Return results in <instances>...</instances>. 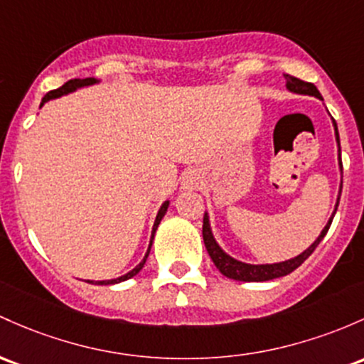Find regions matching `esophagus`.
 Here are the masks:
<instances>
[{"label": "esophagus", "instance_id": "1", "mask_svg": "<svg viewBox=\"0 0 364 364\" xmlns=\"http://www.w3.org/2000/svg\"><path fill=\"white\" fill-rule=\"evenodd\" d=\"M198 183H197V178H193V176H186L185 178V188H197Z\"/></svg>", "mask_w": 364, "mask_h": 364}]
</instances>
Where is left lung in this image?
<instances>
[{"label":"left lung","instance_id":"left-lung-1","mask_svg":"<svg viewBox=\"0 0 364 364\" xmlns=\"http://www.w3.org/2000/svg\"><path fill=\"white\" fill-rule=\"evenodd\" d=\"M285 77H287V87H289L290 91H294V93L309 95V97H316L319 100H323L321 95H319L318 87L314 86L313 82L301 81V79L294 77V75H289V74H287ZM333 127H335V138H337V143H338V166H341V173H342L341 138H338L337 122H335V121H333ZM341 193H342V185H341ZM338 200H341V197L337 198V205H335V207H338ZM335 213H337V209L333 210L330 221L326 223V226L323 228L321 235H319V237L316 238V242H314L313 245L309 247V249L304 250L302 254H299L297 257L289 259V261H283V262H277V264H245V262H240V261H237V259L230 257V255H228L225 250H223L221 247L215 243L214 237H213V231H210L209 215H207V214H203V226H202L203 243H205L207 252H209L210 259H213L215 267H218V269L221 271V273L225 274L226 278L238 279V282H267V279H274V278L285 277V274L292 273L294 269H297V267L301 266L302 262H304L306 259L314 252V249H316V247L319 245V242L325 238L326 231H328L331 221H333Z\"/></svg>","mask_w":364,"mask_h":364}]
</instances>
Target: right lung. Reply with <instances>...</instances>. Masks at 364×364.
Listing matches in <instances>:
<instances>
[{
  "mask_svg": "<svg viewBox=\"0 0 364 364\" xmlns=\"http://www.w3.org/2000/svg\"><path fill=\"white\" fill-rule=\"evenodd\" d=\"M95 82H97V79H95V77H86V79H70V81H67L65 85H63V86H60L58 90H53V91H50V93H46L45 97H43V102H41V105H39V107H43V105H45V103L48 102V100L58 98V97H62V95L72 93V91H75V90H77V87H82V86H90V85H95ZM167 207H169V202H164L161 209H159V214H157V218H155V223H154V230H151V238H150V245H149V250H146V254H145V257H143V261L139 262V264H138L136 267H134L133 271H129V273H127V274H124V277H119V278H115V279H103V282H87V283H97V285H114V283H121V282H124V279H129V278L136 277V274L139 273V271H141V267L145 266V262H146V257H149V254H150V249H151V242H154V235H155V230H157V226L161 225V221H162L164 214L167 213Z\"/></svg>",
  "mask_w": 364,
  "mask_h": 364,
  "instance_id": "1",
  "label": "right lung"
}]
</instances>
